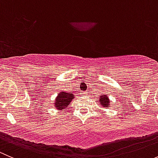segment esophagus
Returning a JSON list of instances; mask_svg holds the SVG:
<instances>
[{
    "mask_svg": "<svg viewBox=\"0 0 158 158\" xmlns=\"http://www.w3.org/2000/svg\"><path fill=\"white\" fill-rule=\"evenodd\" d=\"M87 93H88V92H82V94H83V95H86Z\"/></svg>",
    "mask_w": 158,
    "mask_h": 158,
    "instance_id": "1",
    "label": "esophagus"
}]
</instances>
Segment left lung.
Returning a JSON list of instances; mask_svg holds the SVG:
<instances>
[{
  "instance_id": "left-lung-1",
  "label": "left lung",
  "mask_w": 158,
  "mask_h": 158,
  "mask_svg": "<svg viewBox=\"0 0 158 158\" xmlns=\"http://www.w3.org/2000/svg\"><path fill=\"white\" fill-rule=\"evenodd\" d=\"M99 104L102 106V108H110V103H111V100L109 99V98L108 97L107 95L106 94H102L101 96L99 97Z\"/></svg>"
}]
</instances>
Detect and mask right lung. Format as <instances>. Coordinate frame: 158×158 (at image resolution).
<instances>
[{
    "label": "right lung",
    "instance_id": "add662e5",
    "mask_svg": "<svg viewBox=\"0 0 158 158\" xmlns=\"http://www.w3.org/2000/svg\"><path fill=\"white\" fill-rule=\"evenodd\" d=\"M74 97L75 95L71 92H66L62 91L60 93H58L57 96L56 97L55 102L53 103L54 107L60 111H64L63 109L68 107Z\"/></svg>",
    "mask_w": 158,
    "mask_h": 158
}]
</instances>
